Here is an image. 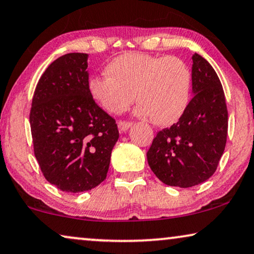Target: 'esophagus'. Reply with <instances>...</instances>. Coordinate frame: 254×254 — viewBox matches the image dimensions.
Here are the masks:
<instances>
[{"instance_id": "obj_1", "label": "esophagus", "mask_w": 254, "mask_h": 254, "mask_svg": "<svg viewBox=\"0 0 254 254\" xmlns=\"http://www.w3.org/2000/svg\"><path fill=\"white\" fill-rule=\"evenodd\" d=\"M130 126H131L130 121H125V120L118 121V127L121 131H126Z\"/></svg>"}]
</instances>
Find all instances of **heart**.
Wrapping results in <instances>:
<instances>
[{"label":"heart","instance_id":"b5f03b06","mask_svg":"<svg viewBox=\"0 0 254 254\" xmlns=\"http://www.w3.org/2000/svg\"><path fill=\"white\" fill-rule=\"evenodd\" d=\"M106 72L109 75L91 76L88 87L109 112H124L136 96L138 116H150L154 124L168 126L188 108L192 75L181 58L125 53L106 65Z\"/></svg>","mask_w":254,"mask_h":254}]
</instances>
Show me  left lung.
Returning a JSON list of instances; mask_svg holds the SVG:
<instances>
[{
    "mask_svg": "<svg viewBox=\"0 0 254 254\" xmlns=\"http://www.w3.org/2000/svg\"><path fill=\"white\" fill-rule=\"evenodd\" d=\"M194 96L176 124L158 131L149 151V166L165 185L189 188L206 181L226 148L228 110L222 84L208 62L192 56Z\"/></svg>",
    "mask_w": 254,
    "mask_h": 254,
    "instance_id": "8db88e82",
    "label": "left lung"
}]
</instances>
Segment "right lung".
I'll use <instances>...</instances> for the list:
<instances>
[{
	"label": "right lung",
	"mask_w": 254,
	"mask_h": 254,
	"mask_svg": "<svg viewBox=\"0 0 254 254\" xmlns=\"http://www.w3.org/2000/svg\"><path fill=\"white\" fill-rule=\"evenodd\" d=\"M87 58V54H66L48 66L29 112L33 148L42 174L65 192L101 185L119 138L115 118L91 96Z\"/></svg>",
	"instance_id": "right-lung-1"
}]
</instances>
